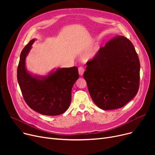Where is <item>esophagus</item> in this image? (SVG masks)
<instances>
[{
    "mask_svg": "<svg viewBox=\"0 0 155 155\" xmlns=\"http://www.w3.org/2000/svg\"><path fill=\"white\" fill-rule=\"evenodd\" d=\"M84 71H85V69H84V67H78V72H79V74L80 75H82L84 74Z\"/></svg>",
    "mask_w": 155,
    "mask_h": 155,
    "instance_id": "esophagus-1",
    "label": "esophagus"
}]
</instances>
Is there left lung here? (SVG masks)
<instances>
[{"label":"left lung","instance_id":"1","mask_svg":"<svg viewBox=\"0 0 155 155\" xmlns=\"http://www.w3.org/2000/svg\"><path fill=\"white\" fill-rule=\"evenodd\" d=\"M87 65L84 77L92 99L101 109L123 107L137 94L140 63L127 38L116 36L109 40Z\"/></svg>","mask_w":155,"mask_h":155}]
</instances>
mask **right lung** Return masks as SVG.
I'll return each instance as SVG.
<instances>
[{"label": "right lung", "instance_id": "1", "mask_svg": "<svg viewBox=\"0 0 155 155\" xmlns=\"http://www.w3.org/2000/svg\"><path fill=\"white\" fill-rule=\"evenodd\" d=\"M35 41L31 40L23 48L18 67V81L23 98L31 109L43 115L61 114L70 105L71 89L79 77L78 68H59L41 79L32 76L26 71L25 60Z\"/></svg>", "mask_w": 155, "mask_h": 155}]
</instances>
